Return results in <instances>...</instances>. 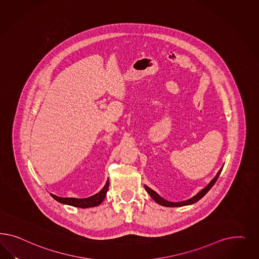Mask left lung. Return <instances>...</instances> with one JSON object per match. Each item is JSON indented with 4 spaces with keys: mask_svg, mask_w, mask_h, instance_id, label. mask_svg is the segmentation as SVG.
Here are the masks:
<instances>
[{
    "mask_svg": "<svg viewBox=\"0 0 259 259\" xmlns=\"http://www.w3.org/2000/svg\"><path fill=\"white\" fill-rule=\"evenodd\" d=\"M221 171H222V168H221L220 171H219V172L217 174V176L212 179V181H211L205 188L202 189L199 193H197L196 196H193L192 198L187 199V200L181 201V202H171V201H168V200H166L164 198H162V197L159 196L158 194H157L154 190L149 188L148 186L145 185L144 188L147 191V193L149 194L150 196H151L157 203L159 204V205H162V206H165V207H181V206H186V205H190V204L196 203V201H198L200 198H202V197L209 192V190L212 188V186H213V184L215 183V181H218V179H219V177H220Z\"/></svg>",
    "mask_w": 259,
    "mask_h": 259,
    "instance_id": "1",
    "label": "left lung"
}]
</instances>
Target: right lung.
Wrapping results in <instances>:
<instances>
[{"label": "right lung", "instance_id": "add662e5", "mask_svg": "<svg viewBox=\"0 0 259 259\" xmlns=\"http://www.w3.org/2000/svg\"><path fill=\"white\" fill-rule=\"evenodd\" d=\"M109 188V181H106L104 187L94 196H89L87 198H76V197H60V196L52 195V197L56 199L58 202L63 204H67L74 207H78V208H90V207H95L102 203L106 196V193Z\"/></svg>", "mask_w": 259, "mask_h": 259}]
</instances>
